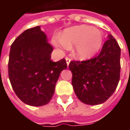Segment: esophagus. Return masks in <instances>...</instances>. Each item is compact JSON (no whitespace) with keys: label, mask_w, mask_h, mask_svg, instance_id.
I'll use <instances>...</instances> for the list:
<instances>
[{"label":"esophagus","mask_w":130,"mask_h":130,"mask_svg":"<svg viewBox=\"0 0 130 130\" xmlns=\"http://www.w3.org/2000/svg\"><path fill=\"white\" fill-rule=\"evenodd\" d=\"M65 60H66V62H67V65H68V66L69 64H70V62L71 59L70 58H68V57H66V58H65Z\"/></svg>","instance_id":"1"}]
</instances>
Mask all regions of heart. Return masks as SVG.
I'll return each instance as SVG.
<instances>
[{"label":"heart","instance_id":"heart-1","mask_svg":"<svg viewBox=\"0 0 130 130\" xmlns=\"http://www.w3.org/2000/svg\"><path fill=\"white\" fill-rule=\"evenodd\" d=\"M59 42L54 40L55 45L65 48L75 45L74 55L80 60L94 56L103 45L104 35L100 30L86 25L68 28L60 35Z\"/></svg>","mask_w":130,"mask_h":130}]
</instances>
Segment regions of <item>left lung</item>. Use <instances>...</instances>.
I'll use <instances>...</instances> for the list:
<instances>
[{"instance_id": "obj_1", "label": "left lung", "mask_w": 130, "mask_h": 130, "mask_svg": "<svg viewBox=\"0 0 130 130\" xmlns=\"http://www.w3.org/2000/svg\"><path fill=\"white\" fill-rule=\"evenodd\" d=\"M120 48L111 35L98 56L70 62L74 93L83 103H104L114 93L120 80Z\"/></svg>"}]
</instances>
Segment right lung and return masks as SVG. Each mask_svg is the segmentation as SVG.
Wrapping results in <instances>:
<instances>
[{
	"label": "right lung",
	"instance_id": "add662e5",
	"mask_svg": "<svg viewBox=\"0 0 130 130\" xmlns=\"http://www.w3.org/2000/svg\"><path fill=\"white\" fill-rule=\"evenodd\" d=\"M52 46L40 26L26 30L11 45L8 74L13 90L28 105L40 106L53 97L65 59L51 60Z\"/></svg>",
	"mask_w": 130,
	"mask_h": 130
}]
</instances>
